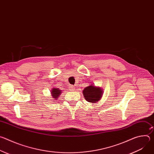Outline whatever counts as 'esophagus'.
<instances>
[{
  "label": "esophagus",
  "instance_id": "34e87169",
  "mask_svg": "<svg viewBox=\"0 0 154 154\" xmlns=\"http://www.w3.org/2000/svg\"><path fill=\"white\" fill-rule=\"evenodd\" d=\"M74 88H75V86H74V85H70V86H69V90H71V91H74Z\"/></svg>",
  "mask_w": 154,
  "mask_h": 154
}]
</instances>
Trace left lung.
<instances>
[{
    "mask_svg": "<svg viewBox=\"0 0 154 154\" xmlns=\"http://www.w3.org/2000/svg\"><path fill=\"white\" fill-rule=\"evenodd\" d=\"M83 94L87 101L95 103L101 98L102 91L100 88L90 85L85 88L83 91Z\"/></svg>",
    "mask_w": 154,
    "mask_h": 154,
    "instance_id": "obj_1",
    "label": "left lung"
}]
</instances>
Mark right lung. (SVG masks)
I'll use <instances>...</instances> for the list:
<instances>
[{
    "mask_svg": "<svg viewBox=\"0 0 154 154\" xmlns=\"http://www.w3.org/2000/svg\"><path fill=\"white\" fill-rule=\"evenodd\" d=\"M51 93H52V97L54 99H57V97H58V96H60V94L61 93V91L58 88H53V90H52Z\"/></svg>",
    "mask_w": 154,
    "mask_h": 154,
    "instance_id": "1",
    "label": "right lung"
}]
</instances>
